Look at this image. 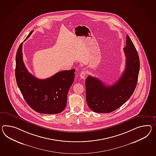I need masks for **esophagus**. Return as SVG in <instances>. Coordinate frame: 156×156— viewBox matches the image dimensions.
Instances as JSON below:
<instances>
[{
  "label": "esophagus",
  "instance_id": "1",
  "mask_svg": "<svg viewBox=\"0 0 156 156\" xmlns=\"http://www.w3.org/2000/svg\"><path fill=\"white\" fill-rule=\"evenodd\" d=\"M86 76V71H84V70L82 71L81 73H80V78H82V79H83V80L85 79Z\"/></svg>",
  "mask_w": 156,
  "mask_h": 156
}]
</instances>
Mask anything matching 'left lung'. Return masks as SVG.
Returning a JSON list of instances; mask_svg holds the SVG:
<instances>
[{"label":"left lung","mask_w":156,"mask_h":156,"mask_svg":"<svg viewBox=\"0 0 156 156\" xmlns=\"http://www.w3.org/2000/svg\"><path fill=\"white\" fill-rule=\"evenodd\" d=\"M123 48L126 68L119 79L106 86L97 78L88 76L85 81L86 101L95 113H109L117 109L130 98L136 86L140 69L139 57L128 35Z\"/></svg>","instance_id":"obj_1"}]
</instances>
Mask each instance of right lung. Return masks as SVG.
Segmentation results:
<instances>
[{
    "mask_svg": "<svg viewBox=\"0 0 156 156\" xmlns=\"http://www.w3.org/2000/svg\"><path fill=\"white\" fill-rule=\"evenodd\" d=\"M33 31L27 35L30 36ZM23 43L16 56L15 76L20 90L27 104L42 114H58L64 110L69 88L74 80L75 69L57 73L45 80L38 79L28 72L23 57Z\"/></svg>",
    "mask_w": 156,
    "mask_h": 156,
    "instance_id": "1",
    "label": "right lung"
}]
</instances>
